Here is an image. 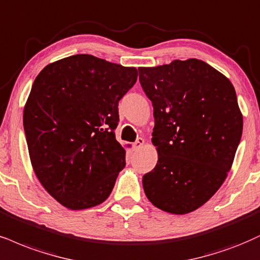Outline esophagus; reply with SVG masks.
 I'll return each instance as SVG.
<instances>
[{
	"mask_svg": "<svg viewBox=\"0 0 260 260\" xmlns=\"http://www.w3.org/2000/svg\"><path fill=\"white\" fill-rule=\"evenodd\" d=\"M145 145V140L143 139H137V141L134 143V149H140L141 147H143Z\"/></svg>",
	"mask_w": 260,
	"mask_h": 260,
	"instance_id": "obj_1",
	"label": "esophagus"
}]
</instances>
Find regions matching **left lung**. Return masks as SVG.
Instances as JSON below:
<instances>
[{"instance_id":"left-lung-1","label":"left lung","mask_w":260,"mask_h":260,"mask_svg":"<svg viewBox=\"0 0 260 260\" xmlns=\"http://www.w3.org/2000/svg\"><path fill=\"white\" fill-rule=\"evenodd\" d=\"M154 108L158 161L143 176L146 197L172 214L193 212L216 194L232 169L243 119L232 82L203 60L139 67Z\"/></svg>"}]
</instances>
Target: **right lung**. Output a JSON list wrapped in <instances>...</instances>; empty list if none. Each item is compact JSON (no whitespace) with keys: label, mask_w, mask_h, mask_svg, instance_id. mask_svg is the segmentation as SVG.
I'll list each match as a JSON object with an SVG mask.
<instances>
[{"label":"right lung","mask_w":260,"mask_h":260,"mask_svg":"<svg viewBox=\"0 0 260 260\" xmlns=\"http://www.w3.org/2000/svg\"><path fill=\"white\" fill-rule=\"evenodd\" d=\"M136 67L89 54L63 57L40 72L24 107V129L35 175L72 211L110 197L125 166L115 140L118 102L137 81Z\"/></svg>","instance_id":"add662e5"}]
</instances>
